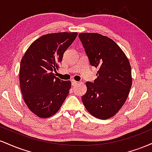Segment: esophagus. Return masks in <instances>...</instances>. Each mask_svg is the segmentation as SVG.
Wrapping results in <instances>:
<instances>
[{
  "label": "esophagus",
  "instance_id": "obj_1",
  "mask_svg": "<svg viewBox=\"0 0 152 152\" xmlns=\"http://www.w3.org/2000/svg\"><path fill=\"white\" fill-rule=\"evenodd\" d=\"M78 83L77 81H74V80H71V85L72 86H75V85H76Z\"/></svg>",
  "mask_w": 152,
  "mask_h": 152
}]
</instances>
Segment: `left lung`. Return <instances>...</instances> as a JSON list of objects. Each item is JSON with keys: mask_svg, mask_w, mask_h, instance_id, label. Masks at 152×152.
<instances>
[{"mask_svg": "<svg viewBox=\"0 0 152 152\" xmlns=\"http://www.w3.org/2000/svg\"><path fill=\"white\" fill-rule=\"evenodd\" d=\"M78 37L91 66L99 69L94 81L86 83L87 91L82 102L91 114L107 119L119 111L129 94V61L111 38L96 33H82Z\"/></svg>", "mask_w": 152, "mask_h": 152, "instance_id": "obj_1", "label": "left lung"}]
</instances>
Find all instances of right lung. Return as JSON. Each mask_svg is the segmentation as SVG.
<instances>
[{
  "label": "right lung",
  "instance_id": "right-lung-1",
  "mask_svg": "<svg viewBox=\"0 0 152 152\" xmlns=\"http://www.w3.org/2000/svg\"><path fill=\"white\" fill-rule=\"evenodd\" d=\"M77 35L76 32L44 35L29 46L22 58L20 91L26 105L38 117L56 114L69 93L71 81L56 77L53 71Z\"/></svg>",
  "mask_w": 152,
  "mask_h": 152
}]
</instances>
